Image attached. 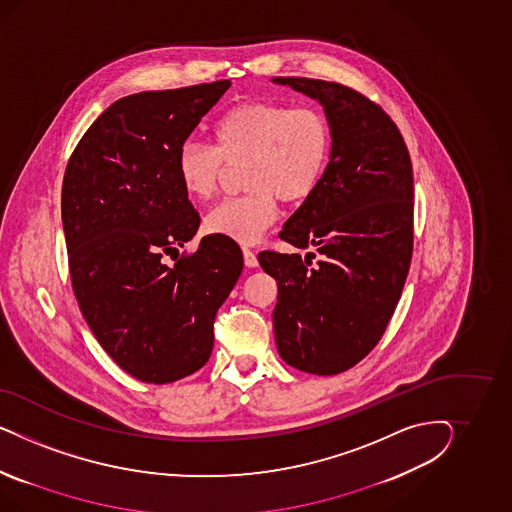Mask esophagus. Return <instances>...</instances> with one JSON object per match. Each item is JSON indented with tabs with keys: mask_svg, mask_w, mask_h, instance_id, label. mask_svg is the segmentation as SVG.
<instances>
[{
	"mask_svg": "<svg viewBox=\"0 0 512 512\" xmlns=\"http://www.w3.org/2000/svg\"><path fill=\"white\" fill-rule=\"evenodd\" d=\"M244 263L248 268H255L259 261H257V255L251 251V249L244 248Z\"/></svg>",
	"mask_w": 512,
	"mask_h": 512,
	"instance_id": "1",
	"label": "esophagus"
}]
</instances>
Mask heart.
I'll use <instances>...</instances> for the list:
<instances>
[{"label":"heart","mask_w":512,"mask_h":512,"mask_svg":"<svg viewBox=\"0 0 512 512\" xmlns=\"http://www.w3.org/2000/svg\"><path fill=\"white\" fill-rule=\"evenodd\" d=\"M214 148L184 144L176 174L191 201L216 195L223 176L242 169V197L217 204L206 233L255 244L278 216V199L302 204L319 189L332 154V127L321 110L248 99L225 110L212 129Z\"/></svg>","instance_id":"b5f03b06"}]
</instances>
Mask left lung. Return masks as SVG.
Wrapping results in <instances>:
<instances>
[{"label": "left lung", "mask_w": 512, "mask_h": 512, "mask_svg": "<svg viewBox=\"0 0 512 512\" xmlns=\"http://www.w3.org/2000/svg\"><path fill=\"white\" fill-rule=\"evenodd\" d=\"M272 82L319 101L332 127L325 178L279 233L313 251L259 253L278 281L276 345L296 370L336 375L372 351L402 296L413 253L411 159L396 124L362 93L315 78Z\"/></svg>", "instance_id": "1"}]
</instances>
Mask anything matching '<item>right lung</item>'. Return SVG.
<instances>
[{
	"label": "right lung",
	"instance_id": "right-lung-1",
	"mask_svg": "<svg viewBox=\"0 0 512 512\" xmlns=\"http://www.w3.org/2000/svg\"><path fill=\"white\" fill-rule=\"evenodd\" d=\"M229 80L118 99L84 133L62 187V221L78 306L99 345L142 383L201 370L214 319L244 268L234 240L204 236L176 157ZM171 256L174 265L164 263Z\"/></svg>",
	"mask_w": 512,
	"mask_h": 512
}]
</instances>
